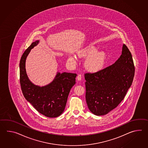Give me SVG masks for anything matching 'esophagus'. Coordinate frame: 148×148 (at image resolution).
<instances>
[{
	"label": "esophagus",
	"instance_id": "1",
	"mask_svg": "<svg viewBox=\"0 0 148 148\" xmlns=\"http://www.w3.org/2000/svg\"><path fill=\"white\" fill-rule=\"evenodd\" d=\"M82 75H77V79L78 81H80L82 80Z\"/></svg>",
	"mask_w": 148,
	"mask_h": 148
}]
</instances>
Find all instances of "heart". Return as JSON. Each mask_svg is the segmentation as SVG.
<instances>
[{
  "instance_id": "obj_1",
  "label": "heart",
  "mask_w": 148,
  "mask_h": 148,
  "mask_svg": "<svg viewBox=\"0 0 148 148\" xmlns=\"http://www.w3.org/2000/svg\"><path fill=\"white\" fill-rule=\"evenodd\" d=\"M77 54L79 58L87 57L85 60L84 67L85 69L91 73L99 71L104 66L107 58L106 53L104 51H98L97 47L93 45L82 48ZM68 60L73 63L77 62V59L73 55L69 56Z\"/></svg>"
}]
</instances>
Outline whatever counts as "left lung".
Instances as JSON below:
<instances>
[{
	"mask_svg": "<svg viewBox=\"0 0 148 148\" xmlns=\"http://www.w3.org/2000/svg\"><path fill=\"white\" fill-rule=\"evenodd\" d=\"M134 73L132 54L123 44L122 54L112 65L86 73V100L91 113L104 115L116 108L132 85Z\"/></svg>",
	"mask_w": 148,
	"mask_h": 148,
	"instance_id": "1",
	"label": "left lung"
}]
</instances>
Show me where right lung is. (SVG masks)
Returning a JSON list of instances; mask_svg holds the SVG:
<instances>
[{"label": "right lung", "instance_id": "obj_1", "mask_svg": "<svg viewBox=\"0 0 148 148\" xmlns=\"http://www.w3.org/2000/svg\"><path fill=\"white\" fill-rule=\"evenodd\" d=\"M39 42V40L33 42L21 57L19 63L21 89L25 99L40 113L48 117H57L64 110L70 91L75 84L77 75L58 72L48 85L41 87L32 83L27 75L25 63L31 49Z\"/></svg>", "mask_w": 148, "mask_h": 148}]
</instances>
